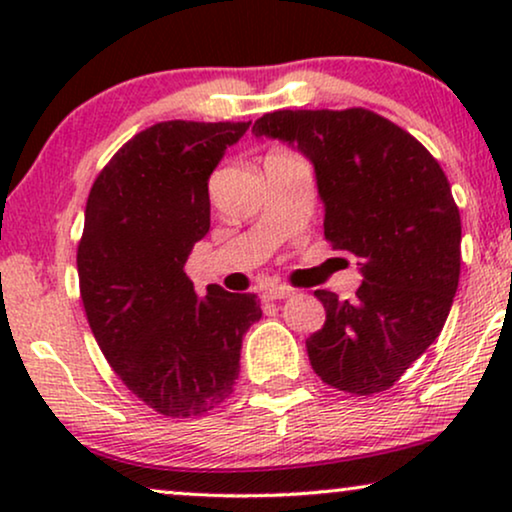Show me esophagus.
Returning a JSON list of instances; mask_svg holds the SVG:
<instances>
[{
	"label": "esophagus",
	"instance_id": "obj_1",
	"mask_svg": "<svg viewBox=\"0 0 512 512\" xmlns=\"http://www.w3.org/2000/svg\"><path fill=\"white\" fill-rule=\"evenodd\" d=\"M293 296V289H289V286H270L268 291H265V298L268 300H284V298H291Z\"/></svg>",
	"mask_w": 512,
	"mask_h": 512
}]
</instances>
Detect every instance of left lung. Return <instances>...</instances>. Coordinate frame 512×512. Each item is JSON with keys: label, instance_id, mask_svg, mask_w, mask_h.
I'll return each mask as SVG.
<instances>
[{"label": "left lung", "instance_id": "left-lung-1", "mask_svg": "<svg viewBox=\"0 0 512 512\" xmlns=\"http://www.w3.org/2000/svg\"><path fill=\"white\" fill-rule=\"evenodd\" d=\"M310 160L324 235L359 258L354 300L314 291L326 324L307 338L321 380L373 396L443 331L461 268V219L450 181L415 137L368 109L275 111L254 123Z\"/></svg>", "mask_w": 512, "mask_h": 512}]
</instances>
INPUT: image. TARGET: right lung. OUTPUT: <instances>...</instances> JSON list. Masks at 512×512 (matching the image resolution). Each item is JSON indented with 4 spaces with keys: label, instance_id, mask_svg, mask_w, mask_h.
I'll use <instances>...</instances> for the list:
<instances>
[{
    "label": "right lung",
    "instance_id": "1",
    "mask_svg": "<svg viewBox=\"0 0 512 512\" xmlns=\"http://www.w3.org/2000/svg\"><path fill=\"white\" fill-rule=\"evenodd\" d=\"M251 123L167 121L139 132L90 188L76 254L88 324L132 394L167 417L226 401L242 338L261 319L254 293L186 277L209 233L207 181Z\"/></svg>",
    "mask_w": 512,
    "mask_h": 512
}]
</instances>
